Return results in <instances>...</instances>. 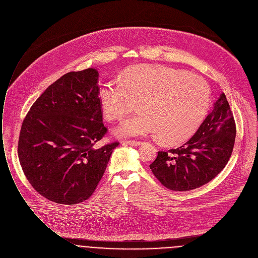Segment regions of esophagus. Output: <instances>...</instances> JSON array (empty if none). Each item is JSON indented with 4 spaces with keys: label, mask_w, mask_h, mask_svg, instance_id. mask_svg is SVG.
<instances>
[{
    "label": "esophagus",
    "mask_w": 258,
    "mask_h": 258,
    "mask_svg": "<svg viewBox=\"0 0 258 258\" xmlns=\"http://www.w3.org/2000/svg\"><path fill=\"white\" fill-rule=\"evenodd\" d=\"M124 144H126V145H130V146H139V145H141L142 144V142H140V141H135V140H132V141H124L123 142Z\"/></svg>",
    "instance_id": "1"
}]
</instances>
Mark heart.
<instances>
[{
	"mask_svg": "<svg viewBox=\"0 0 258 258\" xmlns=\"http://www.w3.org/2000/svg\"><path fill=\"white\" fill-rule=\"evenodd\" d=\"M210 101V89L201 77L160 65L130 67L120 81H108L99 91L100 108L108 121L123 118L138 102L140 113L125 119L115 129L116 135L156 133L169 146L186 142L197 132Z\"/></svg>",
	"mask_w": 258,
	"mask_h": 258,
	"instance_id": "b5f03b06",
	"label": "heart"
}]
</instances>
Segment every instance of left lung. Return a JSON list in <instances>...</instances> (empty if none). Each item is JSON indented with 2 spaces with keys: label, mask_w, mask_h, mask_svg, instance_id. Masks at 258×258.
Returning <instances> with one entry per match:
<instances>
[{
  "label": "left lung",
  "mask_w": 258,
  "mask_h": 258,
  "mask_svg": "<svg viewBox=\"0 0 258 258\" xmlns=\"http://www.w3.org/2000/svg\"><path fill=\"white\" fill-rule=\"evenodd\" d=\"M236 127L224 93L213 104L197 132L183 146L159 151L150 164L155 177L173 191H189L211 181L227 164Z\"/></svg>",
  "instance_id": "left-lung-1"
}]
</instances>
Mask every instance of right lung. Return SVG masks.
Listing matches in <instances>:
<instances>
[{
  "instance_id": "1",
  "label": "right lung",
  "mask_w": 258,
  "mask_h": 258,
  "mask_svg": "<svg viewBox=\"0 0 258 258\" xmlns=\"http://www.w3.org/2000/svg\"><path fill=\"white\" fill-rule=\"evenodd\" d=\"M98 77L94 68L65 74L45 90L23 121L18 144L22 169L33 188L53 202L87 200L119 145L94 147L107 132Z\"/></svg>"
}]
</instances>
